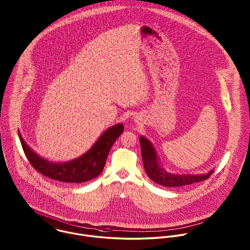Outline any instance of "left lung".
Masks as SVG:
<instances>
[{
	"instance_id": "1",
	"label": "left lung",
	"mask_w": 250,
	"mask_h": 250,
	"mask_svg": "<svg viewBox=\"0 0 250 250\" xmlns=\"http://www.w3.org/2000/svg\"><path fill=\"white\" fill-rule=\"evenodd\" d=\"M141 148H142V157H143V167L148 177L155 183L162 185L164 187H182L204 181L209 178L214 170L209 171L206 174L199 175H189V174H172L167 172L159 164L158 156L156 151L146 138L141 137Z\"/></svg>"
}]
</instances>
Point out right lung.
I'll return each mask as SVG.
<instances>
[{
    "label": "right lung",
    "instance_id": "add662e5",
    "mask_svg": "<svg viewBox=\"0 0 250 250\" xmlns=\"http://www.w3.org/2000/svg\"><path fill=\"white\" fill-rule=\"evenodd\" d=\"M124 126L116 124L106 132L83 156L66 163H53L37 155L18 133L24 153L36 170L48 178L65 183H83L101 174L112 144L123 133Z\"/></svg>",
    "mask_w": 250,
    "mask_h": 250
}]
</instances>
